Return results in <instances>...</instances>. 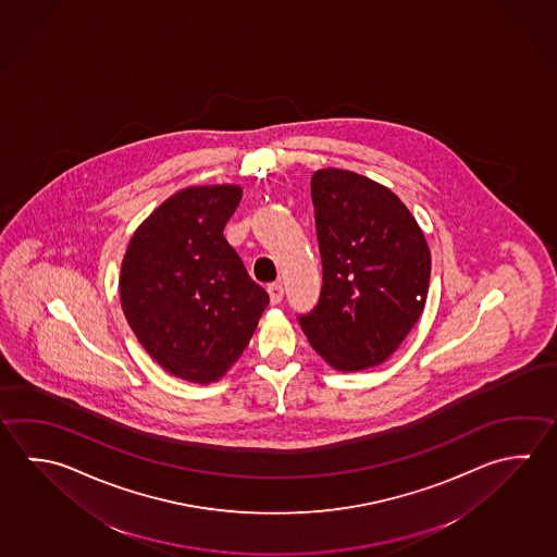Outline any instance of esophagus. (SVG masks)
Wrapping results in <instances>:
<instances>
[{
	"label": "esophagus",
	"mask_w": 557,
	"mask_h": 557,
	"mask_svg": "<svg viewBox=\"0 0 557 557\" xmlns=\"http://www.w3.org/2000/svg\"><path fill=\"white\" fill-rule=\"evenodd\" d=\"M267 293H269V298H271V304H278L283 300L284 288L281 283H273L267 286Z\"/></svg>",
	"instance_id": "esophagus-1"
}]
</instances>
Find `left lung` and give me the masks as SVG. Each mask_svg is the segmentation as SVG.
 I'll return each mask as SVG.
<instances>
[{
  "mask_svg": "<svg viewBox=\"0 0 557 557\" xmlns=\"http://www.w3.org/2000/svg\"><path fill=\"white\" fill-rule=\"evenodd\" d=\"M322 293L298 322L337 371L386 361L424 310L430 249L396 194L357 172L312 176Z\"/></svg>",
  "mask_w": 557,
  "mask_h": 557,
  "instance_id": "1",
  "label": "left lung"
}]
</instances>
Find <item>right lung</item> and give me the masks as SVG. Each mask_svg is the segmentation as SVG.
Returning <instances> with one entry per match:
<instances>
[{"label": "right lung", "instance_id": "right-lung-1", "mask_svg": "<svg viewBox=\"0 0 557 557\" xmlns=\"http://www.w3.org/2000/svg\"><path fill=\"white\" fill-rule=\"evenodd\" d=\"M242 202L233 184L190 186L133 233L123 257V314L164 371L218 381L253 337L269 294L251 281L223 227Z\"/></svg>", "mask_w": 557, "mask_h": 557}]
</instances>
